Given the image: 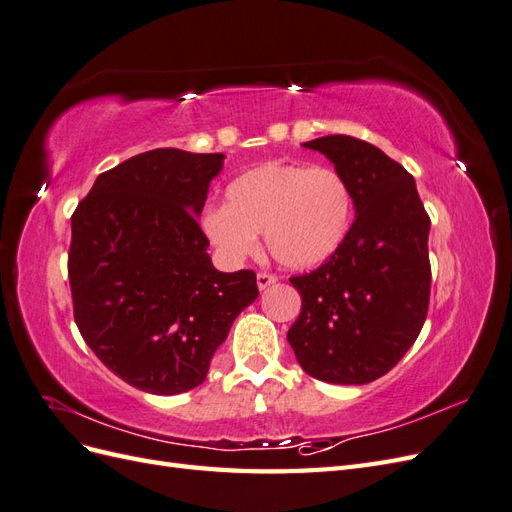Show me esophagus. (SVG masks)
I'll use <instances>...</instances> for the list:
<instances>
[{"label": "esophagus", "mask_w": 512, "mask_h": 512, "mask_svg": "<svg viewBox=\"0 0 512 512\" xmlns=\"http://www.w3.org/2000/svg\"><path fill=\"white\" fill-rule=\"evenodd\" d=\"M275 282H277V275H273V273L260 271V273L256 275V284H258V288H260V290L269 288V286H271V284H275Z\"/></svg>", "instance_id": "1"}]
</instances>
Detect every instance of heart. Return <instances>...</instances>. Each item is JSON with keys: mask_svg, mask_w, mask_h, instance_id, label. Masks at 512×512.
Returning <instances> with one entry per match:
<instances>
[{"mask_svg": "<svg viewBox=\"0 0 512 512\" xmlns=\"http://www.w3.org/2000/svg\"><path fill=\"white\" fill-rule=\"evenodd\" d=\"M352 222V192L339 170L267 162L226 188V205L200 215L205 237L228 262L258 250L265 232L269 254L290 269H309L331 258Z\"/></svg>", "mask_w": 512, "mask_h": 512, "instance_id": "heart-1", "label": "heart"}]
</instances>
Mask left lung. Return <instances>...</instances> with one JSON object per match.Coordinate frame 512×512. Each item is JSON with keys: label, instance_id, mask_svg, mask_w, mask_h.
Wrapping results in <instances>:
<instances>
[{"label": "left lung", "instance_id": "obj_1", "mask_svg": "<svg viewBox=\"0 0 512 512\" xmlns=\"http://www.w3.org/2000/svg\"><path fill=\"white\" fill-rule=\"evenodd\" d=\"M303 147L324 153L344 175L356 218L324 265L290 277L301 314L288 344L312 378L367 384L389 374L425 324L431 220L414 177L378 147L346 134Z\"/></svg>", "mask_w": 512, "mask_h": 512}]
</instances>
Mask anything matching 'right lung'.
<instances>
[{"mask_svg":"<svg viewBox=\"0 0 512 512\" xmlns=\"http://www.w3.org/2000/svg\"><path fill=\"white\" fill-rule=\"evenodd\" d=\"M222 153L153 149L102 173L72 213L74 322L134 389L177 395L203 384L213 352L258 297L256 273H220L196 215Z\"/></svg>","mask_w":512,"mask_h":512,"instance_id":"add662e5","label":"right lung"}]
</instances>
